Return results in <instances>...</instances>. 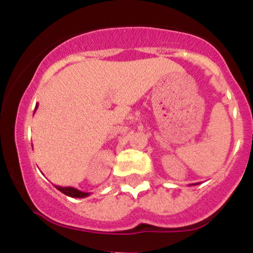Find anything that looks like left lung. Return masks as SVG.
Instances as JSON below:
<instances>
[{"label": "left lung", "mask_w": 253, "mask_h": 253, "mask_svg": "<svg viewBox=\"0 0 253 253\" xmlns=\"http://www.w3.org/2000/svg\"><path fill=\"white\" fill-rule=\"evenodd\" d=\"M196 184H199V183H193V184H189V185H196Z\"/></svg>", "instance_id": "obj_1"}]
</instances>
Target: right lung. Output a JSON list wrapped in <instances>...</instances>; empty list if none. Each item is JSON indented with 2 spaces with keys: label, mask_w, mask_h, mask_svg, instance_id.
<instances>
[{
  "label": "right lung",
  "mask_w": 253,
  "mask_h": 253,
  "mask_svg": "<svg viewBox=\"0 0 253 253\" xmlns=\"http://www.w3.org/2000/svg\"><path fill=\"white\" fill-rule=\"evenodd\" d=\"M38 104L36 106V109H37ZM54 187L57 188L58 190L62 191L63 194H65V195L70 196V197H78V199H83V197H86L90 195V193H84V191H81L76 189V188H72V187H59V185H54Z\"/></svg>",
  "instance_id": "obj_1"
}]
</instances>
